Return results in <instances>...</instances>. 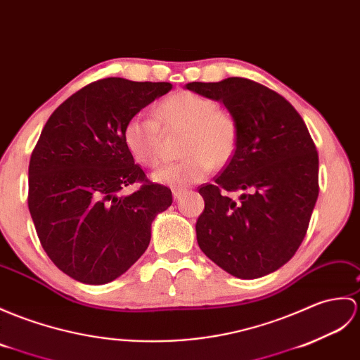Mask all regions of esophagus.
<instances>
[{
  "instance_id": "1",
  "label": "esophagus",
  "mask_w": 360,
  "mask_h": 360,
  "mask_svg": "<svg viewBox=\"0 0 360 360\" xmlns=\"http://www.w3.org/2000/svg\"><path fill=\"white\" fill-rule=\"evenodd\" d=\"M186 188H173V198H174V200H179L181 198H182V195L186 193Z\"/></svg>"
}]
</instances>
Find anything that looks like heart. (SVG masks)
<instances>
[{
	"label": "heart",
	"mask_w": 360,
	"mask_h": 360,
	"mask_svg": "<svg viewBox=\"0 0 360 360\" xmlns=\"http://www.w3.org/2000/svg\"><path fill=\"white\" fill-rule=\"evenodd\" d=\"M186 131L179 162L158 169L152 179L172 187L202 181L213 164L227 162L236 148L238 129L233 116L218 108L214 99L193 91H178L156 105L155 118L136 113L125 122L124 142L135 161L156 167L162 160V130Z\"/></svg>",
	"instance_id": "b5f03b06"
}]
</instances>
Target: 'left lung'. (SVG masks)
Masks as SVG:
<instances>
[{
	"mask_svg": "<svg viewBox=\"0 0 360 360\" xmlns=\"http://www.w3.org/2000/svg\"><path fill=\"white\" fill-rule=\"evenodd\" d=\"M186 87L222 103L238 129L230 162L199 188L198 244L236 278H262L287 264L307 235L319 195L314 142L296 108L259 82L235 77ZM222 189L246 193L236 203Z\"/></svg>",
	"mask_w": 360,
	"mask_h": 360,
	"instance_id": "1",
	"label": "left lung"
}]
</instances>
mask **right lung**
Returning a JSON list of instances; mask_svg holds the SVG:
<instances>
[{
    "instance_id": "1",
    "label": "right lung",
    "mask_w": 360,
    "mask_h": 360,
    "mask_svg": "<svg viewBox=\"0 0 360 360\" xmlns=\"http://www.w3.org/2000/svg\"><path fill=\"white\" fill-rule=\"evenodd\" d=\"M170 82L105 78L50 115L29 164V212L58 269L90 285L112 282L144 255L172 191L150 182L124 142V127ZM135 181L141 187L124 197Z\"/></svg>"
}]
</instances>
